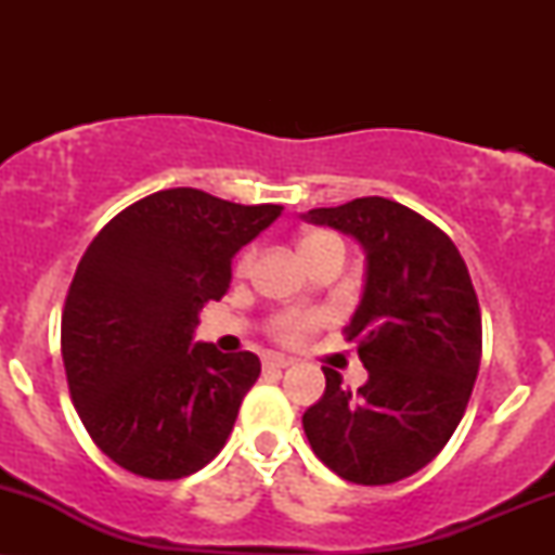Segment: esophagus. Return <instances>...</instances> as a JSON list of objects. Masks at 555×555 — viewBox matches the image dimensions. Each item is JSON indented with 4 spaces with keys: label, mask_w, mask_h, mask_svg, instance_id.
Returning <instances> with one entry per match:
<instances>
[{
    "label": "esophagus",
    "mask_w": 555,
    "mask_h": 555,
    "mask_svg": "<svg viewBox=\"0 0 555 555\" xmlns=\"http://www.w3.org/2000/svg\"><path fill=\"white\" fill-rule=\"evenodd\" d=\"M292 358H284V354H269V358L263 360V365L266 367H286V365H292Z\"/></svg>",
    "instance_id": "obj_1"
}]
</instances>
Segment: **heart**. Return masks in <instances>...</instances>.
<instances>
[{
    "mask_svg": "<svg viewBox=\"0 0 555 555\" xmlns=\"http://www.w3.org/2000/svg\"><path fill=\"white\" fill-rule=\"evenodd\" d=\"M328 240H336V237H334V234H328V232H310V234H305V237L299 240V253L308 250V247H313V245H321V242H328ZM250 263H253V253H247V256L242 258L240 269L245 271ZM315 321H318L315 315H286L284 321H282V334L284 336H297V334H302L305 328L313 326Z\"/></svg>",
    "mask_w": 555,
    "mask_h": 555,
    "instance_id": "b5f03b06",
    "label": "heart"
}]
</instances>
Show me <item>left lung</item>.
<instances>
[{"label":"left lung","mask_w":555,"mask_h":555,"mask_svg":"<svg viewBox=\"0 0 555 555\" xmlns=\"http://www.w3.org/2000/svg\"><path fill=\"white\" fill-rule=\"evenodd\" d=\"M365 253V284L347 331L367 380L358 393L323 367L326 391L302 415L315 456L358 486L415 475L443 449L473 393L480 305L464 258L436 224L388 197L302 214Z\"/></svg>","instance_id":"8db88e82"}]
</instances>
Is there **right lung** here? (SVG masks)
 <instances>
[{
  "instance_id": "right-lung-1",
  "label": "right lung",
  "mask_w": 555,
  "mask_h": 555,
  "mask_svg": "<svg viewBox=\"0 0 555 555\" xmlns=\"http://www.w3.org/2000/svg\"><path fill=\"white\" fill-rule=\"evenodd\" d=\"M279 216L271 203L175 188L132 203L88 245L62 315V360L82 425L119 467L177 480L224 449L260 360L195 341L197 315Z\"/></svg>"
}]
</instances>
